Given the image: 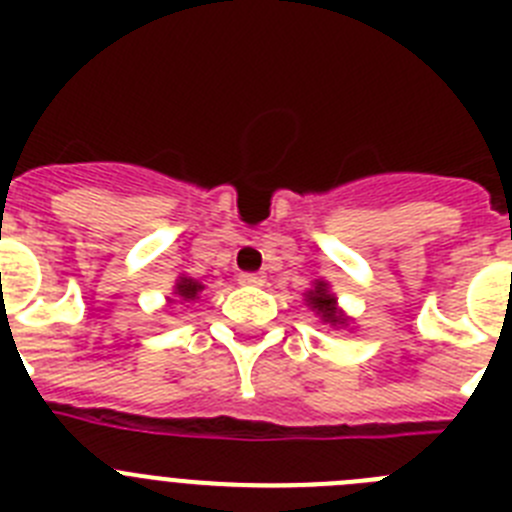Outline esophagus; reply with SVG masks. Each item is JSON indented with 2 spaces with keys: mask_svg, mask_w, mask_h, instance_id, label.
Returning a JSON list of instances; mask_svg holds the SVG:
<instances>
[{
  "mask_svg": "<svg viewBox=\"0 0 512 512\" xmlns=\"http://www.w3.org/2000/svg\"><path fill=\"white\" fill-rule=\"evenodd\" d=\"M241 284H251V287H261V284H264V277H261V274H253V271H246V274H241Z\"/></svg>",
  "mask_w": 512,
  "mask_h": 512,
  "instance_id": "1",
  "label": "esophagus"
}]
</instances>
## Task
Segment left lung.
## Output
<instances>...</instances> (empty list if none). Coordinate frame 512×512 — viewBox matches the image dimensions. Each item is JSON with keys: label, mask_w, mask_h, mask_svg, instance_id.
I'll list each match as a JSON object with an SVG mask.
<instances>
[{"label": "left lung", "mask_w": 512, "mask_h": 512, "mask_svg": "<svg viewBox=\"0 0 512 512\" xmlns=\"http://www.w3.org/2000/svg\"><path fill=\"white\" fill-rule=\"evenodd\" d=\"M307 305H310L312 310H318V315L325 320V323H330V325L346 323V320H343L341 315L336 312V300L328 295V287H325L323 282H318V287L312 289L310 295H307Z\"/></svg>", "instance_id": "left-lung-1"}]
</instances>
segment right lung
I'll list each match as a JSON object with an SVG mask.
<instances>
[{"label":"right lung","instance_id":"obj_1","mask_svg":"<svg viewBox=\"0 0 512 512\" xmlns=\"http://www.w3.org/2000/svg\"><path fill=\"white\" fill-rule=\"evenodd\" d=\"M202 292V284L200 282H194V279H187L182 277L179 282H176V297H182V300H197V295Z\"/></svg>","mask_w":512,"mask_h":512}]
</instances>
